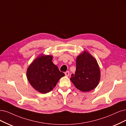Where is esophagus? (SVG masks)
I'll use <instances>...</instances> for the list:
<instances>
[{
    "label": "esophagus",
    "instance_id": "1",
    "mask_svg": "<svg viewBox=\"0 0 126 126\" xmlns=\"http://www.w3.org/2000/svg\"><path fill=\"white\" fill-rule=\"evenodd\" d=\"M65 75L66 76H68L69 75V71H66V72H65Z\"/></svg>",
    "mask_w": 126,
    "mask_h": 126
}]
</instances>
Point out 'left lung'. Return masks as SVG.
Segmentation results:
<instances>
[{
	"mask_svg": "<svg viewBox=\"0 0 126 126\" xmlns=\"http://www.w3.org/2000/svg\"><path fill=\"white\" fill-rule=\"evenodd\" d=\"M76 65V72L71 77L76 88L83 92L94 89L100 79V71L96 60L84 51L77 57Z\"/></svg>",
	"mask_w": 126,
	"mask_h": 126,
	"instance_id": "1",
	"label": "left lung"
}]
</instances>
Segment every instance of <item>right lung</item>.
Listing matches in <instances>:
<instances>
[{
  "label": "right lung",
  "instance_id": "1",
  "mask_svg": "<svg viewBox=\"0 0 126 126\" xmlns=\"http://www.w3.org/2000/svg\"><path fill=\"white\" fill-rule=\"evenodd\" d=\"M52 55H42L36 59L27 68V78L35 90L46 94L55 87L65 75L52 62Z\"/></svg>",
  "mask_w": 126,
  "mask_h": 126
}]
</instances>
